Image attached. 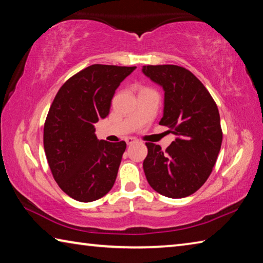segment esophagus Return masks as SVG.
I'll list each match as a JSON object with an SVG mask.
<instances>
[{
  "mask_svg": "<svg viewBox=\"0 0 263 263\" xmlns=\"http://www.w3.org/2000/svg\"><path fill=\"white\" fill-rule=\"evenodd\" d=\"M125 141H126V144H127V145H132V144H135V142H136L137 140L135 139V138H131V137H128V138H126Z\"/></svg>",
  "mask_w": 263,
  "mask_h": 263,
  "instance_id": "obj_1",
  "label": "esophagus"
}]
</instances>
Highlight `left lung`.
Returning <instances> with one entry per match:
<instances>
[{"instance_id":"left-lung-1","label":"left lung","mask_w":263,"mask_h":263,"mask_svg":"<svg viewBox=\"0 0 263 263\" xmlns=\"http://www.w3.org/2000/svg\"><path fill=\"white\" fill-rule=\"evenodd\" d=\"M142 73L163 88V117L159 124L176 136L164 152L146 142V179L166 197H186L205 183L217 161L222 140L219 111L208 89L188 69L149 65Z\"/></svg>"}]
</instances>
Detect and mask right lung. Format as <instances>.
Instances as JSON below:
<instances>
[{"label": "right lung", "instance_id": "obj_1", "mask_svg": "<svg viewBox=\"0 0 263 263\" xmlns=\"http://www.w3.org/2000/svg\"><path fill=\"white\" fill-rule=\"evenodd\" d=\"M137 67L91 65L57 92L44 125V149L60 189L92 202L112 188L126 142L99 140L94 124L110 112L116 89Z\"/></svg>", "mask_w": 263, "mask_h": 263}]
</instances>
